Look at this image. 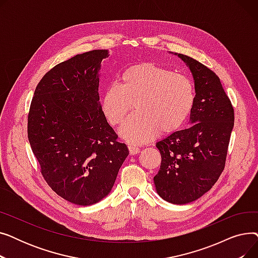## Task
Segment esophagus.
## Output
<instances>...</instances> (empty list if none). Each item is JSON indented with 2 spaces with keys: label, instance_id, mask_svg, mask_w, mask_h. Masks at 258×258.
<instances>
[{
  "label": "esophagus",
  "instance_id": "1",
  "mask_svg": "<svg viewBox=\"0 0 258 258\" xmlns=\"http://www.w3.org/2000/svg\"><path fill=\"white\" fill-rule=\"evenodd\" d=\"M128 151L131 155H136L138 153H140V148L138 146H135V145H128Z\"/></svg>",
  "mask_w": 258,
  "mask_h": 258
}]
</instances>
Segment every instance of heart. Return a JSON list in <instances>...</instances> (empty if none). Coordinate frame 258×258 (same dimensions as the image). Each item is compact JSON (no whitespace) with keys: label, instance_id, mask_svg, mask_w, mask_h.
Here are the masks:
<instances>
[{"label":"heart","instance_id":"b5f03b06","mask_svg":"<svg viewBox=\"0 0 258 258\" xmlns=\"http://www.w3.org/2000/svg\"><path fill=\"white\" fill-rule=\"evenodd\" d=\"M196 103L192 80L154 62L133 64L121 73L120 83L103 92L100 107L108 124L120 125L122 138L141 144L160 133L170 135L184 126Z\"/></svg>","mask_w":258,"mask_h":258}]
</instances>
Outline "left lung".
I'll use <instances>...</instances> for the list:
<instances>
[{"label": "left lung", "instance_id": "left-lung-1", "mask_svg": "<svg viewBox=\"0 0 258 258\" xmlns=\"http://www.w3.org/2000/svg\"><path fill=\"white\" fill-rule=\"evenodd\" d=\"M178 56L195 79L194 125L156 144L162 160L154 182L162 199L183 205L201 198L219 180L226 164L234 110L218 75L192 57Z\"/></svg>", "mask_w": 258, "mask_h": 258}]
</instances>
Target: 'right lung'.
Instances as JSON below:
<instances>
[{
	"instance_id": "add662e5",
	"label": "right lung",
	"mask_w": 258,
	"mask_h": 258,
	"mask_svg": "<svg viewBox=\"0 0 258 258\" xmlns=\"http://www.w3.org/2000/svg\"><path fill=\"white\" fill-rule=\"evenodd\" d=\"M107 56V50H93L53 67L36 86L28 114L27 133L43 178L81 206L108 195L128 156L99 103L98 71Z\"/></svg>"
}]
</instances>
